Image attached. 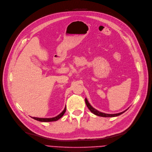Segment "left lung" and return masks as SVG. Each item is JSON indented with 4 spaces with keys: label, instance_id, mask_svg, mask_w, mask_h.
<instances>
[{
    "label": "left lung",
    "instance_id": "1",
    "mask_svg": "<svg viewBox=\"0 0 152 152\" xmlns=\"http://www.w3.org/2000/svg\"><path fill=\"white\" fill-rule=\"evenodd\" d=\"M85 102H86V105L88 107V108L89 109V110H90L92 113H93L94 115H96L97 116H99V117H117V116H119V115H121L122 113H123L124 112H125L128 109H127L126 110H124L123 112H120V113H114V114L105 113L99 112V110L95 109L93 107H92L90 103H89V102L87 100L86 98H85Z\"/></svg>",
    "mask_w": 152,
    "mask_h": 152
}]
</instances>
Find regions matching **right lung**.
<instances>
[{
	"label": "right lung",
	"instance_id": "1",
	"mask_svg": "<svg viewBox=\"0 0 152 152\" xmlns=\"http://www.w3.org/2000/svg\"><path fill=\"white\" fill-rule=\"evenodd\" d=\"M66 111V107H65L64 109L63 110L61 113H59L58 115H57L56 117H53V118H38V117H31L33 119L37 120L39 121H41V122H50V121H57L59 119H60L62 116L64 115V114L65 113Z\"/></svg>",
	"mask_w": 152,
	"mask_h": 152
}]
</instances>
